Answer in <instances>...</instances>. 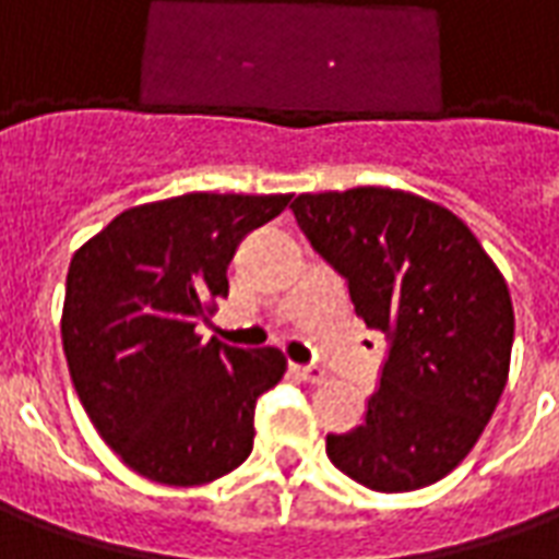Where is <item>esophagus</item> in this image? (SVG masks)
Returning a JSON list of instances; mask_svg holds the SVG:
<instances>
[{
    "instance_id": "esophagus-1",
    "label": "esophagus",
    "mask_w": 559,
    "mask_h": 559,
    "mask_svg": "<svg viewBox=\"0 0 559 559\" xmlns=\"http://www.w3.org/2000/svg\"><path fill=\"white\" fill-rule=\"evenodd\" d=\"M290 371L299 377V380H305V383H323V380H326V371H323L320 365H296L293 362Z\"/></svg>"
}]
</instances>
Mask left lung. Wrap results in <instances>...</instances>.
Wrapping results in <instances>:
<instances>
[{"label": "left lung", "instance_id": "obj_1", "mask_svg": "<svg viewBox=\"0 0 559 559\" xmlns=\"http://www.w3.org/2000/svg\"><path fill=\"white\" fill-rule=\"evenodd\" d=\"M290 209L365 326L389 338L365 421L329 433V461L371 491L433 485L503 395L515 338L506 278L464 221L411 191L299 194Z\"/></svg>", "mask_w": 559, "mask_h": 559}]
</instances>
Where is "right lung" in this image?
Segmentation results:
<instances>
[{
	"instance_id": "add662e5",
	"label": "right lung",
	"mask_w": 559,
	"mask_h": 559,
	"mask_svg": "<svg viewBox=\"0 0 559 559\" xmlns=\"http://www.w3.org/2000/svg\"><path fill=\"white\" fill-rule=\"evenodd\" d=\"M293 194H197L126 209L71 257L62 347L83 411L128 467L206 485L251 455L254 404L278 383V347L239 350L194 329L227 296L245 236Z\"/></svg>"
}]
</instances>
